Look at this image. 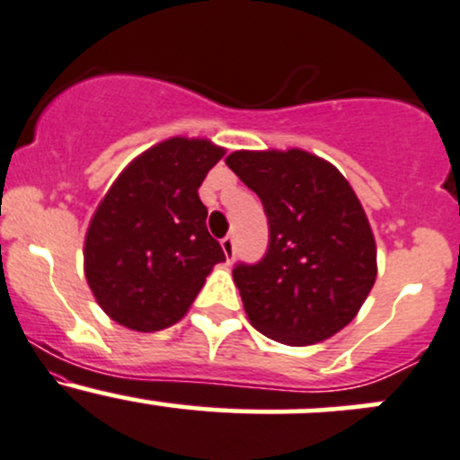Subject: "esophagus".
<instances>
[{
  "mask_svg": "<svg viewBox=\"0 0 460 460\" xmlns=\"http://www.w3.org/2000/svg\"><path fill=\"white\" fill-rule=\"evenodd\" d=\"M222 251H225V258H226V262H234V258H235V240L231 238V235H226V238H222Z\"/></svg>",
  "mask_w": 460,
  "mask_h": 460,
  "instance_id": "1",
  "label": "esophagus"
}]
</instances>
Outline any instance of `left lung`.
I'll return each mask as SVG.
<instances>
[{
    "instance_id": "left-lung-1",
    "label": "left lung",
    "mask_w": 460,
    "mask_h": 460,
    "mask_svg": "<svg viewBox=\"0 0 460 460\" xmlns=\"http://www.w3.org/2000/svg\"><path fill=\"white\" fill-rule=\"evenodd\" d=\"M226 165L258 193L269 217L264 258L234 269L251 326L287 346L340 332L376 278L375 235L352 187L304 149H243Z\"/></svg>"
}]
</instances>
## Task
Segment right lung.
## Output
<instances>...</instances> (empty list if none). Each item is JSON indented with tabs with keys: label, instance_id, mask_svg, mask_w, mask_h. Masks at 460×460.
I'll return each instance as SVG.
<instances>
[{
	"label": "right lung",
	"instance_id": "1",
	"mask_svg": "<svg viewBox=\"0 0 460 460\" xmlns=\"http://www.w3.org/2000/svg\"><path fill=\"white\" fill-rule=\"evenodd\" d=\"M225 149L173 137L120 172L92 216L84 269L99 306L120 326L154 332L185 317L225 251L207 231L198 187Z\"/></svg>",
	"mask_w": 460,
	"mask_h": 460
}]
</instances>
